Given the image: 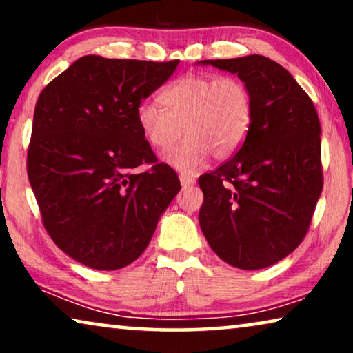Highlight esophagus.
Here are the masks:
<instances>
[{
    "label": "esophagus",
    "instance_id": "34e87169",
    "mask_svg": "<svg viewBox=\"0 0 353 353\" xmlns=\"http://www.w3.org/2000/svg\"><path fill=\"white\" fill-rule=\"evenodd\" d=\"M180 183L183 188H190L196 183V180L192 176H188V175H180Z\"/></svg>",
    "mask_w": 353,
    "mask_h": 353
}]
</instances>
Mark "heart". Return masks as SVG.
Listing matches in <instances>:
<instances>
[{
    "instance_id": "b5f03b06",
    "label": "heart",
    "mask_w": 353,
    "mask_h": 353,
    "mask_svg": "<svg viewBox=\"0 0 353 353\" xmlns=\"http://www.w3.org/2000/svg\"><path fill=\"white\" fill-rule=\"evenodd\" d=\"M162 102L144 99L137 115L141 132L152 148L167 151L173 168L196 173L209 161L228 159L243 146L254 119L252 94L236 77L190 74L168 85Z\"/></svg>"
}]
</instances>
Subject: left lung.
<instances>
[{
    "label": "left lung",
    "mask_w": 353,
    "mask_h": 353,
    "mask_svg": "<svg viewBox=\"0 0 353 353\" xmlns=\"http://www.w3.org/2000/svg\"><path fill=\"white\" fill-rule=\"evenodd\" d=\"M236 74L252 94L254 119L236 156L199 178V223L221 260L260 270L305 238L323 190L321 127L308 94L268 57L199 61Z\"/></svg>",
    "instance_id": "left-lung-1"
}]
</instances>
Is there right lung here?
<instances>
[{
    "instance_id": "obj_1",
    "label": "right lung",
    "mask_w": 353,
    "mask_h": 353,
    "mask_svg": "<svg viewBox=\"0 0 353 353\" xmlns=\"http://www.w3.org/2000/svg\"><path fill=\"white\" fill-rule=\"evenodd\" d=\"M178 62L83 56L40 93L28 180L51 239L85 267L134 262L181 190L173 168L157 163L137 115ZM143 163L152 170L137 172Z\"/></svg>"
}]
</instances>
